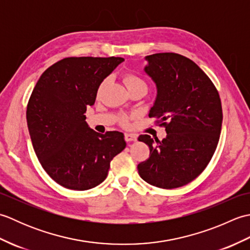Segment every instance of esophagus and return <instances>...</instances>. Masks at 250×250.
I'll return each mask as SVG.
<instances>
[{
  "label": "esophagus",
  "mask_w": 250,
  "mask_h": 250,
  "mask_svg": "<svg viewBox=\"0 0 250 250\" xmlns=\"http://www.w3.org/2000/svg\"><path fill=\"white\" fill-rule=\"evenodd\" d=\"M125 139L126 142H135L137 140V135L132 134V133H125Z\"/></svg>",
  "instance_id": "34e87169"
}]
</instances>
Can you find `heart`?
<instances>
[{"mask_svg": "<svg viewBox=\"0 0 250 250\" xmlns=\"http://www.w3.org/2000/svg\"><path fill=\"white\" fill-rule=\"evenodd\" d=\"M105 83L106 82H103L102 83L100 84L99 87V94L101 93V91H102L103 88L105 87ZM125 83L126 88H134V87H143L147 89V84L145 83L144 79H143L141 76L136 75V74H128V75H125Z\"/></svg>", "mask_w": 250, "mask_h": 250, "instance_id": "b5f03b06", "label": "heart"}]
</instances>
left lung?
Wrapping results in <instances>:
<instances>
[{
  "instance_id": "8db88e82",
  "label": "left lung",
  "mask_w": 250,
  "mask_h": 250,
  "mask_svg": "<svg viewBox=\"0 0 250 250\" xmlns=\"http://www.w3.org/2000/svg\"><path fill=\"white\" fill-rule=\"evenodd\" d=\"M145 60L144 71L157 88L149 117L159 118L167 137L139 136L150 153L137 169L148 184L178 188L198 177L214 155L221 131V101L208 76L188 58L162 52Z\"/></svg>"
}]
</instances>
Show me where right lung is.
Here are the masks:
<instances>
[{"label":"right lung","instance_id":"1","mask_svg":"<svg viewBox=\"0 0 250 250\" xmlns=\"http://www.w3.org/2000/svg\"><path fill=\"white\" fill-rule=\"evenodd\" d=\"M124 58H65L42 74L26 107L32 145L46 173L62 187L88 190L108 174L110 161L125 148L124 133L89 128L92 106L104 79Z\"/></svg>","mask_w":250,"mask_h":250}]
</instances>
